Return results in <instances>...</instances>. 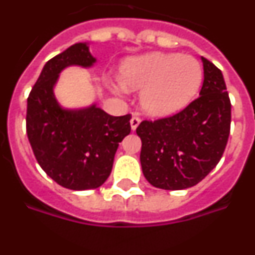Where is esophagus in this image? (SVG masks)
Segmentation results:
<instances>
[{
  "instance_id": "obj_1",
  "label": "esophagus",
  "mask_w": 255,
  "mask_h": 255,
  "mask_svg": "<svg viewBox=\"0 0 255 255\" xmlns=\"http://www.w3.org/2000/svg\"><path fill=\"white\" fill-rule=\"evenodd\" d=\"M139 124H140V117L138 116H132V119L130 120V125H131V129L135 130L136 128L139 126Z\"/></svg>"
}]
</instances>
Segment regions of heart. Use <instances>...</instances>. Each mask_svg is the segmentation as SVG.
<instances>
[{
    "label": "heart",
    "mask_w": 255,
    "mask_h": 255,
    "mask_svg": "<svg viewBox=\"0 0 255 255\" xmlns=\"http://www.w3.org/2000/svg\"><path fill=\"white\" fill-rule=\"evenodd\" d=\"M120 78L119 89H141L144 111L162 117L176 114L194 100L203 82V69L193 56L155 52L124 61Z\"/></svg>",
    "instance_id": "heart-1"
}]
</instances>
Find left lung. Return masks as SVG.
Wrapping results in <instances>:
<instances>
[{
	"label": "left lung",
	"instance_id": "1",
	"mask_svg": "<svg viewBox=\"0 0 255 255\" xmlns=\"http://www.w3.org/2000/svg\"><path fill=\"white\" fill-rule=\"evenodd\" d=\"M204 82L199 97L182 111L136 128L140 163L150 185L181 190L197 185L217 166L231 125V102L224 75L202 57Z\"/></svg>",
	"mask_w": 255,
	"mask_h": 255
}]
</instances>
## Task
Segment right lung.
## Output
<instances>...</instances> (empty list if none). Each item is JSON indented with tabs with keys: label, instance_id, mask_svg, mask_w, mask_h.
Segmentation results:
<instances>
[{
	"label": "right lung",
	"instance_id": "add662e5",
	"mask_svg": "<svg viewBox=\"0 0 255 255\" xmlns=\"http://www.w3.org/2000/svg\"><path fill=\"white\" fill-rule=\"evenodd\" d=\"M96 58L87 43H76L44 65L31 88L26 134L38 163L58 185L71 190L100 188L112 171L119 143L130 134V115L111 116L92 105L65 110L53 87L65 67H91Z\"/></svg>",
	"mask_w": 255,
	"mask_h": 255
}]
</instances>
